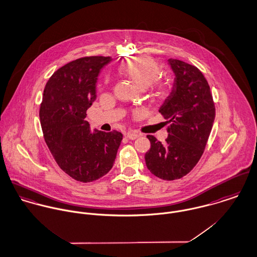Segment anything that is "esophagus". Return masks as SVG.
<instances>
[{
  "label": "esophagus",
  "instance_id": "obj_1",
  "mask_svg": "<svg viewBox=\"0 0 257 257\" xmlns=\"http://www.w3.org/2000/svg\"><path fill=\"white\" fill-rule=\"evenodd\" d=\"M138 137H140V134H138V133H136V132H129V133L127 134V138H128L129 140H135V139H137Z\"/></svg>",
  "mask_w": 257,
  "mask_h": 257
}]
</instances>
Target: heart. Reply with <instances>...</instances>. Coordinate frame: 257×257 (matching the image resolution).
Here are the masks:
<instances>
[{"label": "heart", "instance_id": "obj_1", "mask_svg": "<svg viewBox=\"0 0 257 257\" xmlns=\"http://www.w3.org/2000/svg\"><path fill=\"white\" fill-rule=\"evenodd\" d=\"M120 74L132 81L139 88L149 86L150 93L156 99H165L171 93V83L158 79L161 66L157 60L147 55L128 59L118 67Z\"/></svg>", "mask_w": 257, "mask_h": 257}]
</instances>
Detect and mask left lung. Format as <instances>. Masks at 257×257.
I'll return each instance as SVG.
<instances>
[{
    "label": "left lung",
    "instance_id": "8db88e82",
    "mask_svg": "<svg viewBox=\"0 0 257 257\" xmlns=\"http://www.w3.org/2000/svg\"><path fill=\"white\" fill-rule=\"evenodd\" d=\"M169 63L175 75L171 94L160 108L170 124L166 143L148 135L146 166L164 180L179 179L199 162L208 142L216 109L210 86L199 69L177 59Z\"/></svg>",
    "mask_w": 257,
    "mask_h": 257
}]
</instances>
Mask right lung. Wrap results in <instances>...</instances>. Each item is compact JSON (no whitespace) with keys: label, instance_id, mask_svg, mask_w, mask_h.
Returning <instances> with one entry per match:
<instances>
[{"label":"right lung","instance_id":"add662e5","mask_svg":"<svg viewBox=\"0 0 257 257\" xmlns=\"http://www.w3.org/2000/svg\"><path fill=\"white\" fill-rule=\"evenodd\" d=\"M111 57L74 60L50 77L44 87L39 118L43 137L63 171L81 182H91L110 171L123 135L90 132L86 110L96 98V79Z\"/></svg>","mask_w":257,"mask_h":257}]
</instances>
